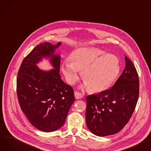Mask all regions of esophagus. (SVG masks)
I'll return each instance as SVG.
<instances>
[{"instance_id":"34e87169","label":"esophagus","mask_w":151,"mask_h":151,"mask_svg":"<svg viewBox=\"0 0 151 151\" xmlns=\"http://www.w3.org/2000/svg\"><path fill=\"white\" fill-rule=\"evenodd\" d=\"M83 96L81 93H79L78 92H75V97L76 99H81L83 98Z\"/></svg>"}]
</instances>
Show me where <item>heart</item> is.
Listing matches in <instances>:
<instances>
[{"instance_id":"1","label":"heart","mask_w":151,"mask_h":151,"mask_svg":"<svg viewBox=\"0 0 151 151\" xmlns=\"http://www.w3.org/2000/svg\"><path fill=\"white\" fill-rule=\"evenodd\" d=\"M102 50L83 47L73 51L70 62H64L61 70L67 82L74 84L79 79V71L84 86L92 92H101L115 83L121 70L120 60L115 55L107 54Z\"/></svg>"}]
</instances>
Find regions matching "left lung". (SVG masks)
<instances>
[{"instance_id":"obj_1","label":"left lung","mask_w":151,"mask_h":151,"mask_svg":"<svg viewBox=\"0 0 151 151\" xmlns=\"http://www.w3.org/2000/svg\"><path fill=\"white\" fill-rule=\"evenodd\" d=\"M126 66L115 84L86 97V120L92 133L104 137L118 133L126 125L136 107L139 79L132 62L125 56Z\"/></svg>"}]
</instances>
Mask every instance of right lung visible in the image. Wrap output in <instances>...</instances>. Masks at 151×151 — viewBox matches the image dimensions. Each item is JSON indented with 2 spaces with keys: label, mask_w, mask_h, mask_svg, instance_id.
Wrapping results in <instances>:
<instances>
[{
  "label": "right lung",
  "mask_w": 151,
  "mask_h": 151,
  "mask_svg": "<svg viewBox=\"0 0 151 151\" xmlns=\"http://www.w3.org/2000/svg\"><path fill=\"white\" fill-rule=\"evenodd\" d=\"M61 45H37L24 59L17 74V94L22 111L33 126L46 132L64 125L75 101L73 88L59 75L61 56L55 52ZM43 58L49 59L52 69L44 70L37 66Z\"/></svg>",
  "instance_id": "obj_1"
}]
</instances>
